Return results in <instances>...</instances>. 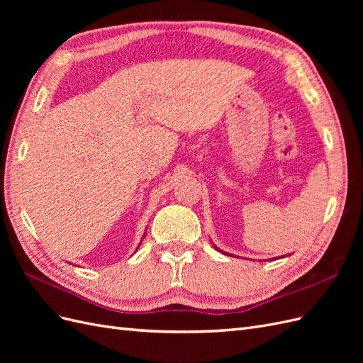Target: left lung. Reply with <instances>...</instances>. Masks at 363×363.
<instances>
[{"mask_svg": "<svg viewBox=\"0 0 363 363\" xmlns=\"http://www.w3.org/2000/svg\"><path fill=\"white\" fill-rule=\"evenodd\" d=\"M215 248H216V247H215ZM216 250H218V248H216ZM218 251H221V250H218ZM221 252H224V251H221ZM274 259H277V257H274Z\"/></svg>", "mask_w": 363, "mask_h": 363, "instance_id": "1", "label": "left lung"}]
</instances>
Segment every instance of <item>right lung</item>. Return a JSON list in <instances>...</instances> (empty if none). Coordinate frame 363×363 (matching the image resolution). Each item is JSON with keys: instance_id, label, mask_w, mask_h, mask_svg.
<instances>
[{"instance_id": "right-lung-1", "label": "right lung", "mask_w": 363, "mask_h": 363, "mask_svg": "<svg viewBox=\"0 0 363 363\" xmlns=\"http://www.w3.org/2000/svg\"><path fill=\"white\" fill-rule=\"evenodd\" d=\"M139 245H140V244H139Z\"/></svg>"}]
</instances>
